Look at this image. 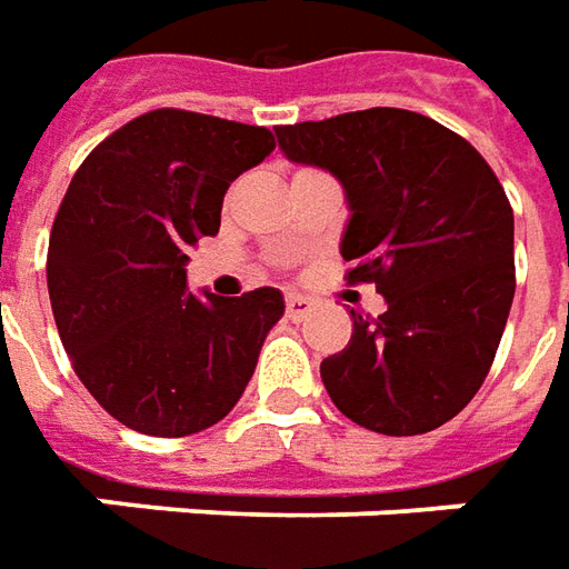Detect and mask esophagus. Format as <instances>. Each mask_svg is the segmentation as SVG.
Listing matches in <instances>:
<instances>
[{"label":"esophagus","mask_w":569,"mask_h":569,"mask_svg":"<svg viewBox=\"0 0 569 569\" xmlns=\"http://www.w3.org/2000/svg\"><path fill=\"white\" fill-rule=\"evenodd\" d=\"M313 311V301L305 296H286V317L292 320V323H301L308 313Z\"/></svg>","instance_id":"34e87169"}]
</instances>
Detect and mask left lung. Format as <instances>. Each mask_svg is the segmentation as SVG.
<instances>
[{
    "label": "left lung",
    "mask_w": 569,
    "mask_h": 569,
    "mask_svg": "<svg viewBox=\"0 0 569 569\" xmlns=\"http://www.w3.org/2000/svg\"><path fill=\"white\" fill-rule=\"evenodd\" d=\"M289 162L339 178L348 200L341 258L351 283H376L388 311H351L345 351L320 379L369 431H435L490 372L515 298V216L499 178L435 119L372 107L277 126Z\"/></svg>",
    "instance_id": "obj_1"
}]
</instances>
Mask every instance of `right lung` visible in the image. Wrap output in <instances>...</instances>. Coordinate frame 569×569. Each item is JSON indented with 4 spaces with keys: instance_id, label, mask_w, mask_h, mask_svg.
<instances>
[{
    "instance_id": "1",
    "label": "right lung",
    "mask_w": 569,
    "mask_h": 569,
    "mask_svg": "<svg viewBox=\"0 0 569 569\" xmlns=\"http://www.w3.org/2000/svg\"><path fill=\"white\" fill-rule=\"evenodd\" d=\"M261 126L150 110L91 150L49 240V298L79 381L132 431L184 437L228 416L283 317L280 289L188 292L230 181L271 157Z\"/></svg>"
}]
</instances>
